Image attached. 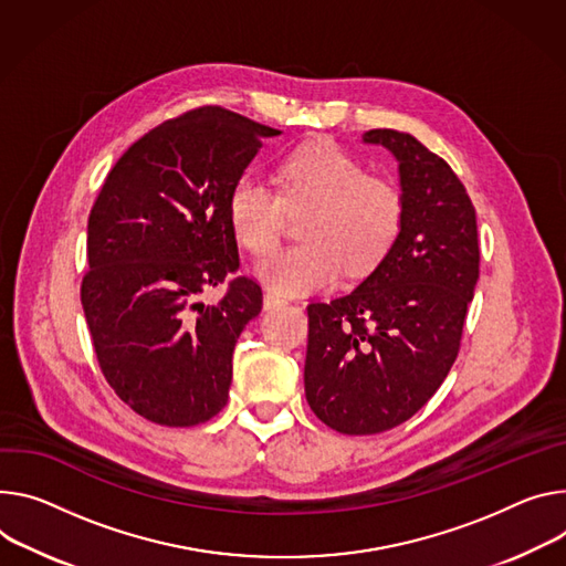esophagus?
Segmentation results:
<instances>
[{
    "label": "esophagus",
    "mask_w": 566,
    "mask_h": 566,
    "mask_svg": "<svg viewBox=\"0 0 566 566\" xmlns=\"http://www.w3.org/2000/svg\"><path fill=\"white\" fill-rule=\"evenodd\" d=\"M286 304V297L273 293V291H266L264 293V310H280V306Z\"/></svg>",
    "instance_id": "obj_1"
}]
</instances>
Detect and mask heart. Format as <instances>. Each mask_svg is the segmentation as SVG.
<instances>
[{"mask_svg": "<svg viewBox=\"0 0 566 566\" xmlns=\"http://www.w3.org/2000/svg\"><path fill=\"white\" fill-rule=\"evenodd\" d=\"M280 193L260 176L241 174L228 196L237 241L254 254L273 248L284 214L310 208L302 243L277 248L254 266L277 295H302L336 282L340 269L361 275L392 248L403 219L399 189L334 142L295 148L277 167Z\"/></svg>", "mask_w": 566, "mask_h": 566, "instance_id": "1", "label": "heart"}]
</instances>
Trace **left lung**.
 I'll return each instance as SVG.
<instances>
[{
    "label": "left lung",
    "instance_id": "obj_1",
    "mask_svg": "<svg viewBox=\"0 0 566 566\" xmlns=\"http://www.w3.org/2000/svg\"><path fill=\"white\" fill-rule=\"evenodd\" d=\"M364 142L397 160L401 230L354 291L306 306V401L347 436L388 431L433 397L458 356L481 260L474 205L451 167L408 133L377 128Z\"/></svg>",
    "mask_w": 566,
    "mask_h": 566
}]
</instances>
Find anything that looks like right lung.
Returning <instances> with one entry per match:
<instances>
[{"instance_id":"right-lung-1","label":"right lung","mask_w":566,"mask_h":566,"mask_svg":"<svg viewBox=\"0 0 566 566\" xmlns=\"http://www.w3.org/2000/svg\"><path fill=\"white\" fill-rule=\"evenodd\" d=\"M280 130L219 106L139 137L108 174L87 219L81 302L98 366L142 418L193 427L228 401L232 352L262 312V289L239 269L228 221L234 180Z\"/></svg>"}]
</instances>
